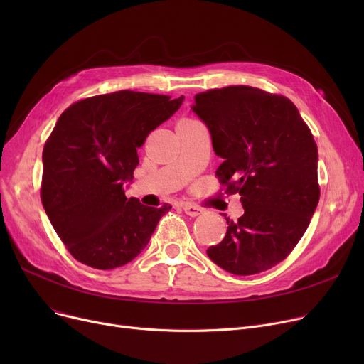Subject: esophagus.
Returning <instances> with one entry per match:
<instances>
[{
  "instance_id": "esophagus-1",
  "label": "esophagus",
  "mask_w": 364,
  "mask_h": 364,
  "mask_svg": "<svg viewBox=\"0 0 364 364\" xmlns=\"http://www.w3.org/2000/svg\"><path fill=\"white\" fill-rule=\"evenodd\" d=\"M183 211H184L188 217H198V215H200L202 209L198 208V206H195V205H192V203H184V205H183Z\"/></svg>"
}]
</instances>
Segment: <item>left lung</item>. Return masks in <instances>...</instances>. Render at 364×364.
I'll return each instance as SVG.
<instances>
[{
    "label": "left lung",
    "mask_w": 364,
    "mask_h": 364,
    "mask_svg": "<svg viewBox=\"0 0 364 364\" xmlns=\"http://www.w3.org/2000/svg\"><path fill=\"white\" fill-rule=\"evenodd\" d=\"M192 109L223 158L215 177L245 209L206 254L232 274L269 270L292 252L320 199L313 134L288 97L250 85L199 92Z\"/></svg>",
    "instance_id": "left-lung-1"
}]
</instances>
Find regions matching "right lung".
I'll return each mask as SVG.
<instances>
[{
  "label": "right lung",
  "mask_w": 364,
  "mask_h": 364,
  "mask_svg": "<svg viewBox=\"0 0 364 364\" xmlns=\"http://www.w3.org/2000/svg\"><path fill=\"white\" fill-rule=\"evenodd\" d=\"M183 99L122 90L75 102L60 114L43 150L41 200L75 259L112 270L144 250L171 205L127 199L124 183L134 178L137 149Z\"/></svg>",
  "instance_id": "1"
}]
</instances>
